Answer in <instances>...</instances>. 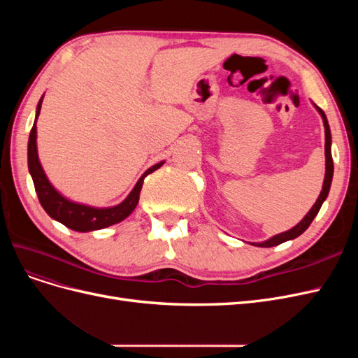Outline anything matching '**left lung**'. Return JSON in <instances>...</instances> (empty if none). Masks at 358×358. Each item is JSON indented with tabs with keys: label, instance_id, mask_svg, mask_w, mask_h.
<instances>
[{
	"label": "left lung",
	"instance_id": "obj_1",
	"mask_svg": "<svg viewBox=\"0 0 358 358\" xmlns=\"http://www.w3.org/2000/svg\"><path fill=\"white\" fill-rule=\"evenodd\" d=\"M315 106V104H313ZM315 109L318 110V113L322 117V122H324V131H326V176H324V183H322V191L320 192V197L317 199L315 204L312 206V209L306 213L305 218H303L296 227H292L291 230L284 231V233H279L273 237H270V239L264 241V242H259V243H252L254 246H259V248H270V246H276L284 243L287 241H292L299 237L301 233H305L308 227L310 225V222L315 218L317 213L320 212L322 203L326 201L327 196H329V191L331 187V179H333V158H331V133H330V127H329V121H327V116L324 113L318 106H315Z\"/></svg>",
	"mask_w": 358,
	"mask_h": 358
}]
</instances>
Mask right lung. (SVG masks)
Returning a JSON list of instances; mask_svg holds the SVG:
<instances>
[{
	"label": "right lung",
	"mask_w": 358,
	"mask_h": 358,
	"mask_svg": "<svg viewBox=\"0 0 358 358\" xmlns=\"http://www.w3.org/2000/svg\"><path fill=\"white\" fill-rule=\"evenodd\" d=\"M43 96L37 104L36 121L31 128L29 140H28V170L32 178V182H34V188L43 209L46 210V213L50 216V218L79 233L101 230V229H106V227H110L113 224L124 221L127 216H129V213L136 209L145 178L150 175V173H154L157 169H159L162 164H164V161H161L158 164L148 169L143 175L140 176L133 191L128 194L127 199L122 203L112 206V208H94V206L69 200L67 197H64L61 192H58L55 187L49 182L46 173L43 170L38 159L36 122L40 115Z\"/></svg>",
	"instance_id": "add662e5"
}]
</instances>
